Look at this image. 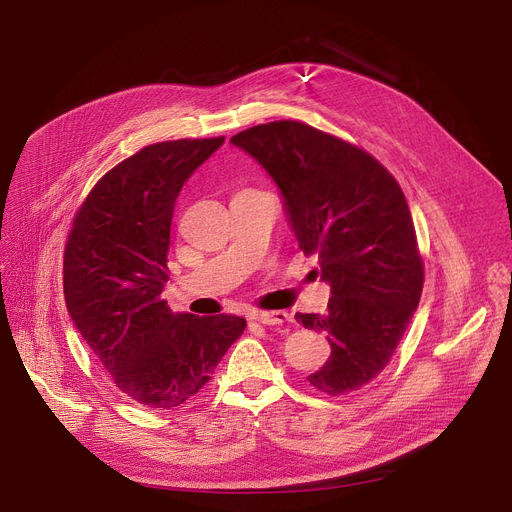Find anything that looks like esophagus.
<instances>
[{"label": "esophagus", "instance_id": "1", "mask_svg": "<svg viewBox=\"0 0 512 512\" xmlns=\"http://www.w3.org/2000/svg\"><path fill=\"white\" fill-rule=\"evenodd\" d=\"M253 320L263 324V326H281L285 322H289V314L283 310H275V312H253Z\"/></svg>", "mask_w": 512, "mask_h": 512}]
</instances>
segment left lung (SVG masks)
<instances>
[{"label":"left lung","instance_id":"1","mask_svg":"<svg viewBox=\"0 0 512 512\" xmlns=\"http://www.w3.org/2000/svg\"><path fill=\"white\" fill-rule=\"evenodd\" d=\"M231 143L275 180L304 255L330 283L328 314H296L330 356L308 377L320 393L358 391L383 373L423 289L413 218L393 174L369 152L302 121L249 127Z\"/></svg>","mask_w":512,"mask_h":512}]
</instances>
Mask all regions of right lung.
<instances>
[{"instance_id": "1", "label": "right lung", "mask_w": 512, "mask_h": 512, "mask_svg": "<svg viewBox=\"0 0 512 512\" xmlns=\"http://www.w3.org/2000/svg\"><path fill=\"white\" fill-rule=\"evenodd\" d=\"M225 137L145 145L111 168L72 218L64 300L115 387L152 409L190 401L243 334L239 316L172 314L162 300L174 202Z\"/></svg>"}]
</instances>
